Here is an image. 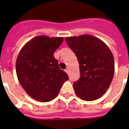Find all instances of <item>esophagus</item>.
Instances as JSON below:
<instances>
[{
  "mask_svg": "<svg viewBox=\"0 0 129 129\" xmlns=\"http://www.w3.org/2000/svg\"><path fill=\"white\" fill-rule=\"evenodd\" d=\"M65 72H67V74L69 73V69H68V68H66V69H65Z\"/></svg>",
  "mask_w": 129,
  "mask_h": 129,
  "instance_id": "esophagus-1",
  "label": "esophagus"
}]
</instances>
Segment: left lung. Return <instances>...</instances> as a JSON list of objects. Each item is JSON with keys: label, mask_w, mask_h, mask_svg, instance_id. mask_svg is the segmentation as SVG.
<instances>
[{"label": "left lung", "mask_w": 129, "mask_h": 129, "mask_svg": "<svg viewBox=\"0 0 129 129\" xmlns=\"http://www.w3.org/2000/svg\"><path fill=\"white\" fill-rule=\"evenodd\" d=\"M79 62L80 77L73 83L75 93L84 101H94L106 92L114 75V59L107 45L90 35L66 37Z\"/></svg>", "instance_id": "1"}]
</instances>
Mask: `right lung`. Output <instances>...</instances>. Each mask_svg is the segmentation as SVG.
<instances>
[{"label":"right lung","mask_w":129,"mask_h":129,"mask_svg":"<svg viewBox=\"0 0 129 129\" xmlns=\"http://www.w3.org/2000/svg\"><path fill=\"white\" fill-rule=\"evenodd\" d=\"M62 42V37L39 36L26 44L18 55L16 69L18 81L28 95L37 101H52L69 79L54 57Z\"/></svg>","instance_id":"right-lung-1"}]
</instances>
